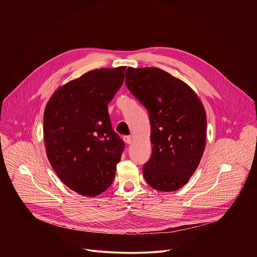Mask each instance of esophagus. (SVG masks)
I'll list each match as a JSON object with an SVG mask.
<instances>
[{"mask_svg": "<svg viewBox=\"0 0 257 257\" xmlns=\"http://www.w3.org/2000/svg\"><path fill=\"white\" fill-rule=\"evenodd\" d=\"M123 139H124V141H125L127 144H131V143H132V138H131L130 136H124Z\"/></svg>", "mask_w": 257, "mask_h": 257, "instance_id": "esophagus-1", "label": "esophagus"}]
</instances>
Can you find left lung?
I'll return each instance as SVG.
<instances>
[{
	"instance_id": "1",
	"label": "left lung",
	"mask_w": 257,
	"mask_h": 257,
	"mask_svg": "<svg viewBox=\"0 0 257 257\" xmlns=\"http://www.w3.org/2000/svg\"><path fill=\"white\" fill-rule=\"evenodd\" d=\"M126 86L149 111L153 154L142 167L149 185L176 191L197 169L205 148L206 115L195 92L159 68L129 67Z\"/></svg>"
}]
</instances>
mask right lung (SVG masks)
Returning a JSON list of instances; mask_svg holds the SVG:
<instances>
[{
	"label": "right lung",
	"mask_w": 257,
	"mask_h": 257,
	"mask_svg": "<svg viewBox=\"0 0 257 257\" xmlns=\"http://www.w3.org/2000/svg\"><path fill=\"white\" fill-rule=\"evenodd\" d=\"M126 67L89 71L60 87L47 103L48 159L73 191L88 197L111 186L125 149L113 130L107 104L124 82Z\"/></svg>",
	"instance_id": "right-lung-1"
}]
</instances>
